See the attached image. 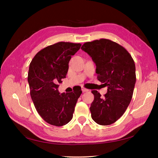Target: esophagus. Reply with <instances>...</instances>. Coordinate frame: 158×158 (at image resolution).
<instances>
[{
    "mask_svg": "<svg viewBox=\"0 0 158 158\" xmlns=\"http://www.w3.org/2000/svg\"><path fill=\"white\" fill-rule=\"evenodd\" d=\"M81 90H82V92L83 93H84V92H88L89 91V89H85V88H82L81 89Z\"/></svg>",
    "mask_w": 158,
    "mask_h": 158,
    "instance_id": "esophagus-1",
    "label": "esophagus"
}]
</instances>
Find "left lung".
<instances>
[{
  "label": "left lung",
  "mask_w": 158,
  "mask_h": 158,
  "mask_svg": "<svg viewBox=\"0 0 158 158\" xmlns=\"http://www.w3.org/2000/svg\"><path fill=\"white\" fill-rule=\"evenodd\" d=\"M81 49L95 63L98 79L108 87L103 98L97 90L92 91L91 117L99 125H111L123 115L132 100L136 83L135 62L124 47L109 40L85 42Z\"/></svg>",
  "instance_id": "1"
}]
</instances>
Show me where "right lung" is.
Masks as SVG:
<instances>
[{
  "instance_id": "add662e5",
  "label": "right lung",
  "mask_w": 158,
  "mask_h": 158,
  "mask_svg": "<svg viewBox=\"0 0 158 158\" xmlns=\"http://www.w3.org/2000/svg\"><path fill=\"white\" fill-rule=\"evenodd\" d=\"M81 44L60 42L35 56L29 66L28 81L37 111L48 123L63 126L71 121L81 87L72 93L58 92V83L66 77L72 56Z\"/></svg>"
}]
</instances>
